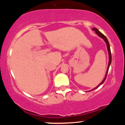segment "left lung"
Here are the masks:
<instances>
[{
  "label": "left lung",
  "instance_id": "8db88e82",
  "mask_svg": "<svg viewBox=\"0 0 125 125\" xmlns=\"http://www.w3.org/2000/svg\"><path fill=\"white\" fill-rule=\"evenodd\" d=\"M93 31H95L96 33L97 34V35L99 36L100 37V38H101L102 39H103L104 40V41L105 42L106 44V46H107V51H108V54H109V63H108V66H107V71H106V74H105V76H104V80H103L99 84H98L97 85V86H96V87H94V89H92V90H93L94 89H96L98 87L100 84H103L104 83V81L106 80V76H107V73H108V71H109V66L110 65V64H111V62H112V56H111V52H110V44H109V43L108 42V40H107V39L106 38V37L104 35H103L102 33L100 31H99V30L97 29L94 28L92 29Z\"/></svg>",
  "mask_w": 125,
  "mask_h": 125
}]
</instances>
